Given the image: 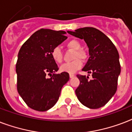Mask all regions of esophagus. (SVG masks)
I'll list each match as a JSON object with an SVG mask.
<instances>
[{"instance_id":"1","label":"esophagus","mask_w":132,"mask_h":132,"mask_svg":"<svg viewBox=\"0 0 132 132\" xmlns=\"http://www.w3.org/2000/svg\"><path fill=\"white\" fill-rule=\"evenodd\" d=\"M69 77H70V78H72V77H74L75 75L74 74H70L69 75Z\"/></svg>"}]
</instances>
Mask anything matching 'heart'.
Segmentation results:
<instances>
[{
    "label": "heart",
    "instance_id": "obj_1",
    "mask_svg": "<svg viewBox=\"0 0 132 132\" xmlns=\"http://www.w3.org/2000/svg\"><path fill=\"white\" fill-rule=\"evenodd\" d=\"M66 47L75 51V53L74 54V59H75V60H74L73 62H67V63L64 64L60 67V70L62 72L72 74V73L76 72L77 70H79L82 67V62L79 59L86 60L88 55H87L86 52L84 50L81 49V44L78 40L73 39V40L68 41L66 43ZM51 55L53 60L56 63L60 64L63 61L64 56H63V53H62V50L60 49V48L57 47V46L53 48L52 49Z\"/></svg>",
    "mask_w": 132,
    "mask_h": 132
}]
</instances>
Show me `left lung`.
I'll return each instance as SVG.
<instances>
[{
  "label": "left lung",
  "instance_id": "obj_1",
  "mask_svg": "<svg viewBox=\"0 0 132 132\" xmlns=\"http://www.w3.org/2000/svg\"><path fill=\"white\" fill-rule=\"evenodd\" d=\"M68 33L84 39L89 48L90 57L82 70L92 75V79L77 75L80 81L75 90L77 96L90 109L104 106L117 90L121 65L117 48L108 37L95 28H80Z\"/></svg>",
  "mask_w": 132,
  "mask_h": 132
}]
</instances>
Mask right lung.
Segmentation results:
<instances>
[{
    "mask_svg": "<svg viewBox=\"0 0 132 132\" xmlns=\"http://www.w3.org/2000/svg\"><path fill=\"white\" fill-rule=\"evenodd\" d=\"M64 31L38 30L26 41L16 62L18 92L30 108L44 112L54 106L69 74L59 70L53 60L52 49L66 40ZM48 76H49L48 78Z\"/></svg>",
    "mask_w": 132,
    "mask_h": 132,
    "instance_id": "obj_1",
    "label": "right lung"
}]
</instances>
